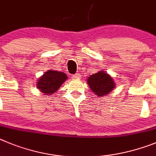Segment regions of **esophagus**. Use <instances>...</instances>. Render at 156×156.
I'll return each instance as SVG.
<instances>
[{
	"label": "esophagus",
	"instance_id": "1",
	"mask_svg": "<svg viewBox=\"0 0 156 156\" xmlns=\"http://www.w3.org/2000/svg\"><path fill=\"white\" fill-rule=\"evenodd\" d=\"M73 79H80L81 78V75L80 74H75L72 76Z\"/></svg>",
	"mask_w": 156,
	"mask_h": 156
}]
</instances>
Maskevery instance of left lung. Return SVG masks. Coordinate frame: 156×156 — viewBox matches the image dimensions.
I'll return each mask as SVG.
<instances>
[{
  "label": "left lung",
  "instance_id": "8db88e82",
  "mask_svg": "<svg viewBox=\"0 0 156 156\" xmlns=\"http://www.w3.org/2000/svg\"><path fill=\"white\" fill-rule=\"evenodd\" d=\"M87 83L91 90L99 97L109 94L116 87L113 78L104 71H99L90 75L87 79Z\"/></svg>",
  "mask_w": 156,
  "mask_h": 156
}]
</instances>
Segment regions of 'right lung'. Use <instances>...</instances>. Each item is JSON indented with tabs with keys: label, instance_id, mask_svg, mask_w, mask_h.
Segmentation results:
<instances>
[{
	"label": "right lung",
	"instance_id": "obj_1",
	"mask_svg": "<svg viewBox=\"0 0 156 156\" xmlns=\"http://www.w3.org/2000/svg\"><path fill=\"white\" fill-rule=\"evenodd\" d=\"M67 79L68 76L64 72L48 70L38 78L36 88L45 95H52Z\"/></svg>",
	"mask_w": 156,
	"mask_h": 156
}]
</instances>
